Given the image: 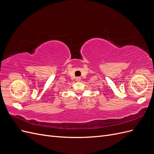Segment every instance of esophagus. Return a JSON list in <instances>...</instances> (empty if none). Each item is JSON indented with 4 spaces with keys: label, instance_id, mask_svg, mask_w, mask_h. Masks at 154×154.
I'll return each instance as SVG.
<instances>
[{
    "label": "esophagus",
    "instance_id": "34e87169",
    "mask_svg": "<svg viewBox=\"0 0 154 154\" xmlns=\"http://www.w3.org/2000/svg\"><path fill=\"white\" fill-rule=\"evenodd\" d=\"M76 82H80L81 81V78L80 77H76Z\"/></svg>",
    "mask_w": 154,
    "mask_h": 154
}]
</instances>
